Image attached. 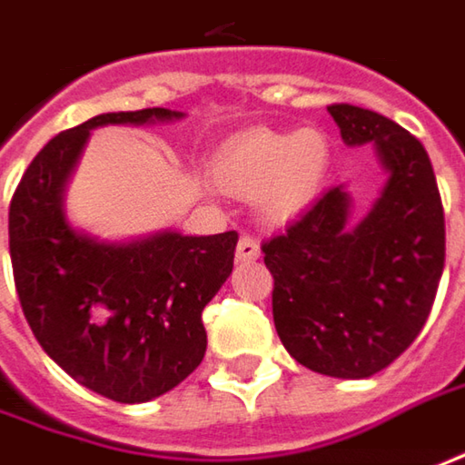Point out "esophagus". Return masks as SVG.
Returning a JSON list of instances; mask_svg holds the SVG:
<instances>
[{
	"label": "esophagus",
	"mask_w": 465,
	"mask_h": 465,
	"mask_svg": "<svg viewBox=\"0 0 465 465\" xmlns=\"http://www.w3.org/2000/svg\"><path fill=\"white\" fill-rule=\"evenodd\" d=\"M260 257V244L252 236H242L236 244V262H254Z\"/></svg>",
	"instance_id": "34e87169"
}]
</instances>
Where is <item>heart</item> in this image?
Returning a JSON list of instances; mask_svg holds the SVG:
<instances>
[{
    "label": "heart",
    "mask_w": 465,
    "mask_h": 465,
    "mask_svg": "<svg viewBox=\"0 0 465 465\" xmlns=\"http://www.w3.org/2000/svg\"><path fill=\"white\" fill-rule=\"evenodd\" d=\"M333 163L320 130H252L226 143L213 161V179L236 197H254L268 223H286L320 197Z\"/></svg>",
    "instance_id": "heart-1"
}]
</instances>
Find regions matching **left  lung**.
Instances as JSON below:
<instances>
[{
    "label": "left lung",
    "instance_id": "8db88e82",
    "mask_svg": "<svg viewBox=\"0 0 465 465\" xmlns=\"http://www.w3.org/2000/svg\"><path fill=\"white\" fill-rule=\"evenodd\" d=\"M328 112L349 148L372 145L382 190L353 218L351 194L338 184L262 252L286 351L312 372L364 380L393 364L430 317L445 268V213L414 134L370 109Z\"/></svg>",
    "mask_w": 465,
    "mask_h": 465
}]
</instances>
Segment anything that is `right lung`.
Instances as JSON below:
<instances>
[{
    "label": "right lung",
    "instance_id": "1",
    "mask_svg": "<svg viewBox=\"0 0 465 465\" xmlns=\"http://www.w3.org/2000/svg\"><path fill=\"white\" fill-rule=\"evenodd\" d=\"M179 119L172 109L93 116L44 145L10 203L12 272L33 335L72 380L119 403L153 401L197 370L203 310L232 275L239 236L101 239L72 223L64 197L93 130Z\"/></svg>",
    "mask_w": 465,
    "mask_h": 465
}]
</instances>
